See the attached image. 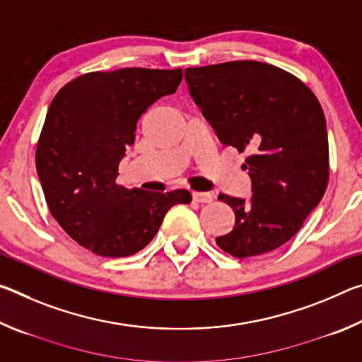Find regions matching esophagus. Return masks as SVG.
Returning <instances> with one entry per match:
<instances>
[{
    "label": "esophagus",
    "mask_w": 362,
    "mask_h": 362,
    "mask_svg": "<svg viewBox=\"0 0 362 362\" xmlns=\"http://www.w3.org/2000/svg\"><path fill=\"white\" fill-rule=\"evenodd\" d=\"M193 199L196 203H212L214 196L211 193H201V192H193Z\"/></svg>",
    "instance_id": "34e87169"
}]
</instances>
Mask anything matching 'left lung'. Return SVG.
Listing matches in <instances>:
<instances>
[{
  "label": "left lung",
  "mask_w": 362,
  "mask_h": 362,
  "mask_svg": "<svg viewBox=\"0 0 362 362\" xmlns=\"http://www.w3.org/2000/svg\"><path fill=\"white\" fill-rule=\"evenodd\" d=\"M189 95L220 142L244 153L247 201L218 194L235 226L216 238L236 259L278 249L302 228L329 182V144L320 100L292 73L255 60L185 70Z\"/></svg>",
  "instance_id": "1"
}]
</instances>
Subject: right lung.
<instances>
[{"instance_id": "right-lung-1", "label": "right lung", "mask_w": 362, "mask_h": 362, "mask_svg": "<svg viewBox=\"0 0 362 362\" xmlns=\"http://www.w3.org/2000/svg\"><path fill=\"white\" fill-rule=\"evenodd\" d=\"M182 69L90 71L66 83L49 105L36 170L52 217L79 246L100 257L142 250L175 204L192 193H150L116 183L118 164L151 103L174 94Z\"/></svg>"}]
</instances>
